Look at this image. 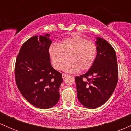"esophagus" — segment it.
Returning <instances> with one entry per match:
<instances>
[{"instance_id":"obj_1","label":"esophagus","mask_w":131,"mask_h":131,"mask_svg":"<svg viewBox=\"0 0 131 131\" xmlns=\"http://www.w3.org/2000/svg\"><path fill=\"white\" fill-rule=\"evenodd\" d=\"M67 76H68V74H65V73H63V74H62V78H63V79H64V78H65V77H67Z\"/></svg>"}]
</instances>
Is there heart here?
Masks as SVG:
<instances>
[{
    "label": "heart",
    "mask_w": 131,
    "mask_h": 131,
    "mask_svg": "<svg viewBox=\"0 0 131 131\" xmlns=\"http://www.w3.org/2000/svg\"><path fill=\"white\" fill-rule=\"evenodd\" d=\"M97 47L95 43L78 35L63 39L59 44L52 43L49 47V54L52 65L60 70L69 56L70 61L63 69L68 73H75L80 69H89L95 60Z\"/></svg>",
    "instance_id": "obj_1"
}]
</instances>
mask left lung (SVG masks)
Segmentation results:
<instances>
[{
    "instance_id": "1",
    "label": "left lung",
    "mask_w": 131,
    "mask_h": 131,
    "mask_svg": "<svg viewBox=\"0 0 131 131\" xmlns=\"http://www.w3.org/2000/svg\"><path fill=\"white\" fill-rule=\"evenodd\" d=\"M96 39L97 53L94 64L86 73L75 78L78 100L91 109L102 106L108 100L118 79L115 49L105 39Z\"/></svg>"
}]
</instances>
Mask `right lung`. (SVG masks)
<instances>
[{
    "label": "right lung",
    "mask_w": 131,
    "mask_h": 131,
    "mask_svg": "<svg viewBox=\"0 0 131 131\" xmlns=\"http://www.w3.org/2000/svg\"><path fill=\"white\" fill-rule=\"evenodd\" d=\"M50 34L34 36L22 45L15 67L16 84L29 103L40 109L53 107L60 99L61 74L52 68Z\"/></svg>",
    "instance_id": "obj_1"
}]
</instances>
